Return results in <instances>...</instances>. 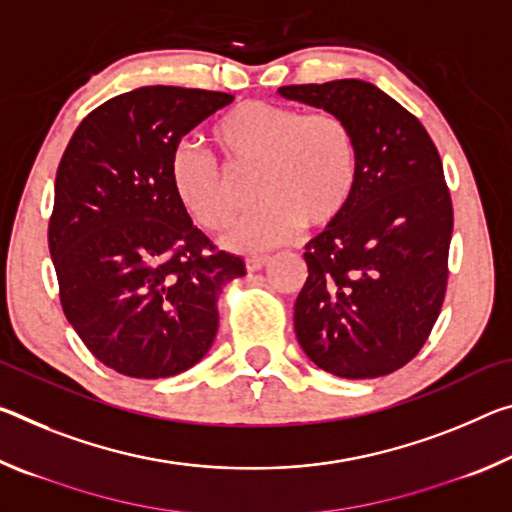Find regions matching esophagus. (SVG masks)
Segmentation results:
<instances>
[{"label": "esophagus", "instance_id": "esophagus-1", "mask_svg": "<svg viewBox=\"0 0 512 512\" xmlns=\"http://www.w3.org/2000/svg\"><path fill=\"white\" fill-rule=\"evenodd\" d=\"M271 259L269 257H248L246 259V269L250 271V273H255V271H262L266 264H269Z\"/></svg>", "mask_w": 512, "mask_h": 512}]
</instances>
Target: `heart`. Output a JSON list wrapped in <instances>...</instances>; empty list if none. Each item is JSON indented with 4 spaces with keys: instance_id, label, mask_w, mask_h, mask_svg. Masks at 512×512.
Returning <instances> with one entry per match:
<instances>
[{
    "instance_id": "b5f03b06",
    "label": "heart",
    "mask_w": 512,
    "mask_h": 512,
    "mask_svg": "<svg viewBox=\"0 0 512 512\" xmlns=\"http://www.w3.org/2000/svg\"><path fill=\"white\" fill-rule=\"evenodd\" d=\"M234 175L253 173L264 200L227 237L232 248L262 253L294 239L300 227L326 230L342 221L358 184V139L337 113H300L264 100L232 107L212 129ZM168 177L180 205L207 230H225L241 207L232 175L207 152L182 143Z\"/></svg>"
}]
</instances>
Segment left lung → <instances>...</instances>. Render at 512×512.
Wrapping results in <instances>:
<instances>
[{
	"label": "left lung",
	"instance_id": "obj_1",
	"mask_svg": "<svg viewBox=\"0 0 512 512\" xmlns=\"http://www.w3.org/2000/svg\"><path fill=\"white\" fill-rule=\"evenodd\" d=\"M278 93L342 116L360 152L342 221L305 246L296 339L332 376H387L421 351L442 310L453 232L442 159L424 125L369 81Z\"/></svg>",
	"mask_w": 512,
	"mask_h": 512
}]
</instances>
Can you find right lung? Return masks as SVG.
<instances>
[{
  "mask_svg": "<svg viewBox=\"0 0 512 512\" xmlns=\"http://www.w3.org/2000/svg\"><path fill=\"white\" fill-rule=\"evenodd\" d=\"M232 95L141 86L81 120L54 182L50 255L61 307L104 367L168 378L198 364L218 296L246 275L193 225L170 186V154Z\"/></svg>",
  "mask_w": 512,
  "mask_h": 512,
  "instance_id": "1",
  "label": "right lung"
}]
</instances>
